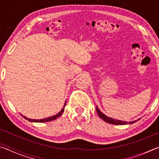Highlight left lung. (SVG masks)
Masks as SVG:
<instances>
[{
	"instance_id": "8db88e82",
	"label": "left lung",
	"mask_w": 159,
	"mask_h": 159,
	"mask_svg": "<svg viewBox=\"0 0 159 159\" xmlns=\"http://www.w3.org/2000/svg\"><path fill=\"white\" fill-rule=\"evenodd\" d=\"M97 112H98V114L99 115V116L100 117L102 120H104V121L107 122V123H111V124H114V125H125V124H132V123H135L137 120H134V121H130V122H125V121H123V120H116L114 119V118H109L108 116H107L104 115L103 113H102L100 111V110H99L98 107H97ZM139 120V119H138Z\"/></svg>"
}]
</instances>
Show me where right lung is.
I'll list each match as a JSON object with an SVG mask.
<instances>
[{
	"instance_id": "1",
	"label": "right lung",
	"mask_w": 159,
	"mask_h": 159,
	"mask_svg": "<svg viewBox=\"0 0 159 159\" xmlns=\"http://www.w3.org/2000/svg\"><path fill=\"white\" fill-rule=\"evenodd\" d=\"M66 105V102L64 103V108H62V109L61 110V111L58 113L57 114H56L55 116H50V117H48V118H44V119H41V120H37V119H31V118H26L25 116H22L25 118V119L28 120L30 122H36V123H43V122H48V121H51V120H55L57 119V118L58 117H60V116L62 114V113L64 112V107H65Z\"/></svg>"
}]
</instances>
